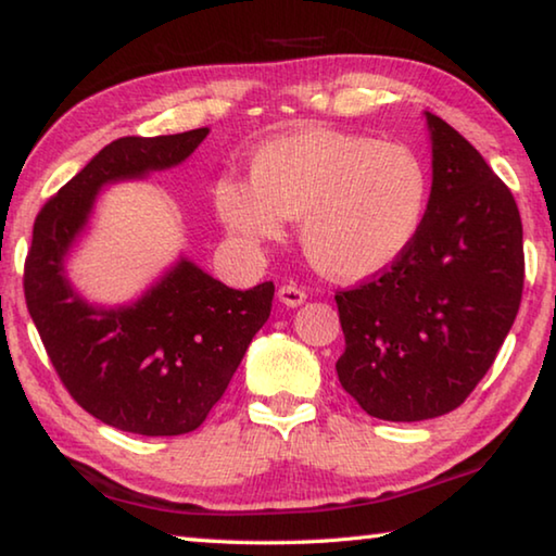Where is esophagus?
Returning <instances> with one entry per match:
<instances>
[{
  "mask_svg": "<svg viewBox=\"0 0 556 556\" xmlns=\"http://www.w3.org/2000/svg\"><path fill=\"white\" fill-rule=\"evenodd\" d=\"M277 299L281 301L285 306H301L306 301V291L301 289L299 285H294V281H287V285H281L279 291H277Z\"/></svg>",
  "mask_w": 556,
  "mask_h": 556,
  "instance_id": "1",
  "label": "esophagus"
}]
</instances>
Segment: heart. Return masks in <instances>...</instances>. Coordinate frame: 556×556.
I'll list each match as a JSON object with an SVG mask.
<instances>
[{
  "label": "heart",
  "mask_w": 556,
  "mask_h": 556,
  "mask_svg": "<svg viewBox=\"0 0 556 556\" xmlns=\"http://www.w3.org/2000/svg\"><path fill=\"white\" fill-rule=\"evenodd\" d=\"M220 223L248 244L271 242L281 220H299L312 267L333 279H365L394 265L425 225L429 172L409 144L333 129H306L262 144L250 181L213 186Z\"/></svg>",
  "instance_id": "heart-1"
}]
</instances>
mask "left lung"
<instances>
[{
	"label": "left lung",
	"mask_w": 556,
	"mask_h": 556,
	"mask_svg": "<svg viewBox=\"0 0 556 556\" xmlns=\"http://www.w3.org/2000/svg\"><path fill=\"white\" fill-rule=\"evenodd\" d=\"M431 193L404 255L361 287L336 291L343 390L388 421L460 407L510 333L525 281L522 220L478 149L425 112Z\"/></svg>",
	"instance_id": "left-lung-1"
}]
</instances>
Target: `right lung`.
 I'll return each instance as SVG.
<instances>
[{"label": "right lung", "instance_id": "obj_1", "mask_svg": "<svg viewBox=\"0 0 556 556\" xmlns=\"http://www.w3.org/2000/svg\"><path fill=\"white\" fill-rule=\"evenodd\" d=\"M205 137L208 127L115 139L34 223L24 294L46 353L83 409L129 434L199 429L271 312V281L238 291L186 257L125 306L88 304L65 275L102 186L181 164Z\"/></svg>", "mask_w": 556, "mask_h": 556}]
</instances>
